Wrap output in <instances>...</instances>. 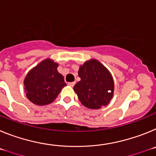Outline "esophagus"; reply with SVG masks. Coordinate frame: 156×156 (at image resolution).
I'll return each mask as SVG.
<instances>
[{"instance_id": "34e87169", "label": "esophagus", "mask_w": 156, "mask_h": 156, "mask_svg": "<svg viewBox=\"0 0 156 156\" xmlns=\"http://www.w3.org/2000/svg\"><path fill=\"white\" fill-rule=\"evenodd\" d=\"M68 85L70 87H73L74 85H75V82H70V83H68Z\"/></svg>"}]
</instances>
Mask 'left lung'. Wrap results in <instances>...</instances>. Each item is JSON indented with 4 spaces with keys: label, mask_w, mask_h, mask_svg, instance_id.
Listing matches in <instances>:
<instances>
[{
    "label": "left lung",
    "mask_w": 156,
    "mask_h": 156,
    "mask_svg": "<svg viewBox=\"0 0 156 156\" xmlns=\"http://www.w3.org/2000/svg\"><path fill=\"white\" fill-rule=\"evenodd\" d=\"M80 81L73 89L87 108L98 109L106 105L113 96V79L108 69L97 60L86 62L80 67Z\"/></svg>",
    "instance_id": "obj_1"
}]
</instances>
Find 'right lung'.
<instances>
[{
	"label": "right lung",
	"instance_id": "add662e5",
	"mask_svg": "<svg viewBox=\"0 0 156 156\" xmlns=\"http://www.w3.org/2000/svg\"><path fill=\"white\" fill-rule=\"evenodd\" d=\"M58 65L46 59L29 72L24 80L29 100L37 105L51 103L66 86L64 77L57 70Z\"/></svg>",
	"mask_w": 156,
	"mask_h": 156
}]
</instances>
